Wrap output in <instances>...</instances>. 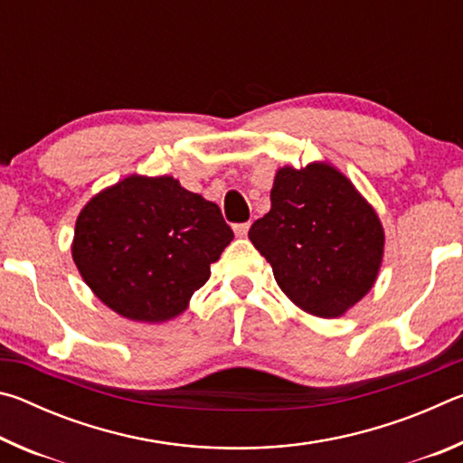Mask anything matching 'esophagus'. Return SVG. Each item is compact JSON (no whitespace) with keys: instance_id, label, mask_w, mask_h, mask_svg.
Wrapping results in <instances>:
<instances>
[{"instance_id":"esophagus-1","label":"esophagus","mask_w":463,"mask_h":463,"mask_svg":"<svg viewBox=\"0 0 463 463\" xmlns=\"http://www.w3.org/2000/svg\"><path fill=\"white\" fill-rule=\"evenodd\" d=\"M232 229H234V234H237V237H247L250 224L249 222H241V224H234Z\"/></svg>"}]
</instances>
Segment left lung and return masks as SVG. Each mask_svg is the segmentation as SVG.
Instances as JSON below:
<instances>
[{"instance_id": "obj_1", "label": "left lung", "mask_w": 463, "mask_h": 463, "mask_svg": "<svg viewBox=\"0 0 463 463\" xmlns=\"http://www.w3.org/2000/svg\"><path fill=\"white\" fill-rule=\"evenodd\" d=\"M278 286L298 308L336 318L378 278L383 229L355 185L328 163L278 169L271 210L249 229Z\"/></svg>"}]
</instances>
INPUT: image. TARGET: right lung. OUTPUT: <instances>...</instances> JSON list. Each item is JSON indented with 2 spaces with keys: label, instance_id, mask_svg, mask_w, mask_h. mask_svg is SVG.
I'll use <instances>...</instances> for the list:
<instances>
[{
  "label": "right lung",
  "instance_id": "add662e5",
  "mask_svg": "<svg viewBox=\"0 0 463 463\" xmlns=\"http://www.w3.org/2000/svg\"><path fill=\"white\" fill-rule=\"evenodd\" d=\"M221 208L169 175H128L77 216L73 261L106 307L138 323L187 308L232 241Z\"/></svg>",
  "mask_w": 463,
  "mask_h": 463
}]
</instances>
